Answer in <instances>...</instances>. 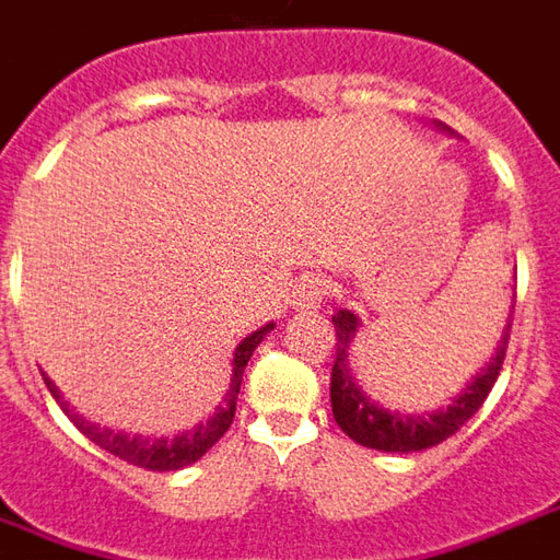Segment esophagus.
<instances>
[{"label":"esophagus","mask_w":560,"mask_h":560,"mask_svg":"<svg viewBox=\"0 0 560 560\" xmlns=\"http://www.w3.org/2000/svg\"><path fill=\"white\" fill-rule=\"evenodd\" d=\"M325 298V284L318 279H303L294 291V306L298 310H313Z\"/></svg>","instance_id":"34e87169"}]
</instances>
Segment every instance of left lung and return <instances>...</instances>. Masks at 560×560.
Instances as JSON below:
<instances>
[{
    "label": "left lung",
    "mask_w": 560,
    "mask_h": 560,
    "mask_svg": "<svg viewBox=\"0 0 560 560\" xmlns=\"http://www.w3.org/2000/svg\"><path fill=\"white\" fill-rule=\"evenodd\" d=\"M331 322L338 328L335 369H331V412H335L340 431L350 440H357L369 450H381V453H421V450H431L436 443L450 440L490 396L499 369H502V359H505L511 328L505 325L490 362L468 381V387L455 396L446 409L428 415H399L377 406L375 399H369L353 377L350 350H353V338L359 331V318L350 310H338Z\"/></svg>",
    "instance_id": "left-lung-1"
}]
</instances>
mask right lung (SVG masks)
Segmentation results:
<instances>
[{
    "mask_svg": "<svg viewBox=\"0 0 560 560\" xmlns=\"http://www.w3.org/2000/svg\"><path fill=\"white\" fill-rule=\"evenodd\" d=\"M272 328H276V325L269 322V325L257 328L254 335H247V338L235 347V357H232V384H229V390L222 396V406H217V412L210 415L207 421H201V424H195L191 431H183V434L176 436H142L126 434V431H110V428H98V424L86 421L83 415H77L73 409H68V402L61 399L58 387L51 384L49 377H46V387H49V394L61 402V409L70 415V421H73L95 446H102L105 453L117 455V458H124L129 465L148 468V471H179L185 465L198 462V458H201L213 443H220V436L229 431V424H232V418H235V402H238V394H242L244 365L250 362L254 350L260 347V340L266 338Z\"/></svg>",
    "mask_w": 560,
    "mask_h": 560,
    "instance_id": "1",
    "label": "right lung"
}]
</instances>
